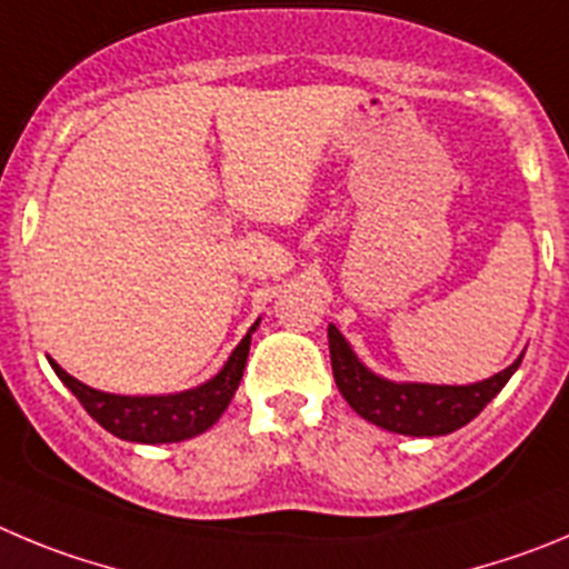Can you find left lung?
Instances as JSON below:
<instances>
[{"label":"left lung","instance_id":"obj_1","mask_svg":"<svg viewBox=\"0 0 569 569\" xmlns=\"http://www.w3.org/2000/svg\"><path fill=\"white\" fill-rule=\"evenodd\" d=\"M329 351L335 382L346 402L368 422L406 437H445L479 417L490 399L513 377L519 360L490 380L473 386H422V382H391L368 371L355 357L346 337L329 326Z\"/></svg>","mask_w":569,"mask_h":569}]
</instances>
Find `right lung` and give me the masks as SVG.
I'll list each match as a JSON object with an SVG mask.
<instances>
[{
  "label": "right lung",
  "instance_id": "obj_1",
  "mask_svg": "<svg viewBox=\"0 0 569 569\" xmlns=\"http://www.w3.org/2000/svg\"><path fill=\"white\" fill-rule=\"evenodd\" d=\"M254 329H258V322L238 342L227 366L214 373L212 380L192 388V391L170 393V397H121V393L96 391V388L70 377L53 360H50V366H53L56 377L76 393L84 411L112 437L144 445L181 442V439L198 437L207 428H212L221 419V413L227 411L240 386L243 368H247L249 342H252Z\"/></svg>",
  "mask_w": 569,
  "mask_h": 569
}]
</instances>
